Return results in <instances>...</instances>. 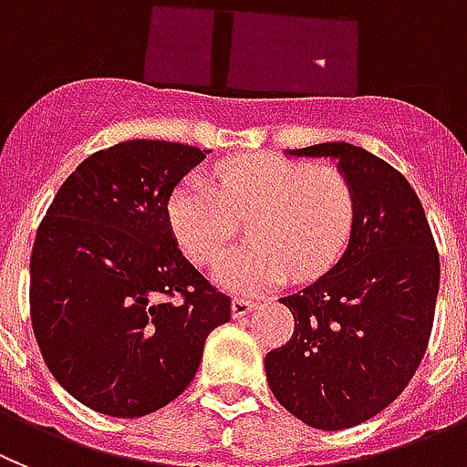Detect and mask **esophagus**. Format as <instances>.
<instances>
[{
	"label": "esophagus",
	"instance_id": "34e87169",
	"mask_svg": "<svg viewBox=\"0 0 467 467\" xmlns=\"http://www.w3.org/2000/svg\"><path fill=\"white\" fill-rule=\"evenodd\" d=\"M254 306H255V302L246 300V297H234V300H233V317L234 318L246 317V314H249Z\"/></svg>",
	"mask_w": 467,
	"mask_h": 467
}]
</instances>
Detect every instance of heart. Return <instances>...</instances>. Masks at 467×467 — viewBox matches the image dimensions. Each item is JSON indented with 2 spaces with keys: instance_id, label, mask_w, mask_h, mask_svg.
Instances as JSON below:
<instances>
[{
  "instance_id": "b5f03b06",
  "label": "heart",
  "mask_w": 467,
  "mask_h": 467,
  "mask_svg": "<svg viewBox=\"0 0 467 467\" xmlns=\"http://www.w3.org/2000/svg\"><path fill=\"white\" fill-rule=\"evenodd\" d=\"M204 176L183 179L170 197V223L195 263H213L246 223L251 242L213 267L221 285L258 293L285 276L314 279L335 265L356 223V192L347 176L279 155H246Z\"/></svg>"
}]
</instances>
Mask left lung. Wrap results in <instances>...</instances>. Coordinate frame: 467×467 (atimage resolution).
Wrapping results in <instances>:
<instances>
[{
  "instance_id": "8db88e82",
  "label": "left lung",
  "mask_w": 467,
  "mask_h": 467,
  "mask_svg": "<svg viewBox=\"0 0 467 467\" xmlns=\"http://www.w3.org/2000/svg\"><path fill=\"white\" fill-rule=\"evenodd\" d=\"M285 155L337 161L358 209L342 258L279 300L296 327L265 356V372L293 417L342 431L379 414L417 372L435 317L440 255L421 200L386 161L347 141Z\"/></svg>"
}]
</instances>
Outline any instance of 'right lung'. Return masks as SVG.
<instances>
[{"label":"right lung","instance_id":"obj_1","mask_svg":"<svg viewBox=\"0 0 467 467\" xmlns=\"http://www.w3.org/2000/svg\"><path fill=\"white\" fill-rule=\"evenodd\" d=\"M130 140L67 176L29 260V317L50 375L99 414L144 417L179 398L230 297L183 258L171 191L207 158Z\"/></svg>","mask_w":467,"mask_h":467}]
</instances>
